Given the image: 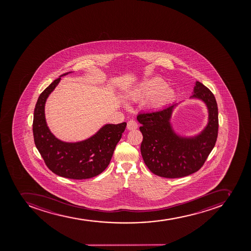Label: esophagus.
Masks as SVG:
<instances>
[{
	"instance_id": "obj_1",
	"label": "esophagus",
	"mask_w": 251,
	"mask_h": 251,
	"mask_svg": "<svg viewBox=\"0 0 251 251\" xmlns=\"http://www.w3.org/2000/svg\"><path fill=\"white\" fill-rule=\"evenodd\" d=\"M138 125L137 123L135 122V120H129L128 122H127V125H126V127L128 130H135V129L137 128Z\"/></svg>"
}]
</instances>
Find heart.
Instances as JSON below:
<instances>
[{
    "label": "heart",
    "instance_id": "b5f03b06",
    "mask_svg": "<svg viewBox=\"0 0 251 251\" xmlns=\"http://www.w3.org/2000/svg\"><path fill=\"white\" fill-rule=\"evenodd\" d=\"M175 96V90L168 87L167 82L160 78L145 80L131 89L128 94L129 99L133 101L150 100L149 107L155 110L166 107Z\"/></svg>",
    "mask_w": 251,
    "mask_h": 251
}]
</instances>
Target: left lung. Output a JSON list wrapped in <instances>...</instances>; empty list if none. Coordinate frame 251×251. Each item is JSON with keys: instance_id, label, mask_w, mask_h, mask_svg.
Wrapping results in <instances>:
<instances>
[{"instance_id": "8db88e82", "label": "left lung", "mask_w": 251, "mask_h": 251, "mask_svg": "<svg viewBox=\"0 0 251 251\" xmlns=\"http://www.w3.org/2000/svg\"><path fill=\"white\" fill-rule=\"evenodd\" d=\"M189 99L204 102L208 111V122L194 135L176 132L171 123L174 102L164 108L137 116L143 134L140 151L144 163L155 175L179 178L198 171L215 146L218 131V109L213 94L201 82L196 81Z\"/></svg>"}]
</instances>
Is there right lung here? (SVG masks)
Segmentation results:
<instances>
[{
    "label": "right lung",
    "instance_id": "right-lung-1",
    "mask_svg": "<svg viewBox=\"0 0 251 251\" xmlns=\"http://www.w3.org/2000/svg\"><path fill=\"white\" fill-rule=\"evenodd\" d=\"M54 80L38 97L33 112V133L36 148L47 166L56 175L74 180L94 177L108 166L122 137L126 123L106 124L86 140L66 142L56 137L47 125L45 105L62 76Z\"/></svg>",
    "mask_w": 251,
    "mask_h": 251
}]
</instances>
